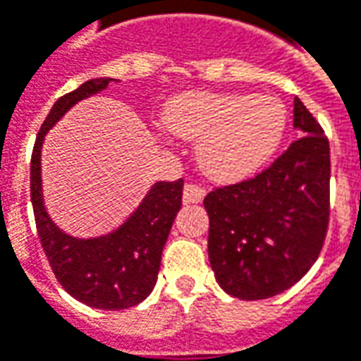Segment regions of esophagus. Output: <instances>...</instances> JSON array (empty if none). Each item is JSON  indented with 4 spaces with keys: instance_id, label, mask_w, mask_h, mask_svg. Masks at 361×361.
Segmentation results:
<instances>
[{
    "instance_id": "esophagus-1",
    "label": "esophagus",
    "mask_w": 361,
    "mask_h": 361,
    "mask_svg": "<svg viewBox=\"0 0 361 361\" xmlns=\"http://www.w3.org/2000/svg\"><path fill=\"white\" fill-rule=\"evenodd\" d=\"M205 197V190L200 188V185H191L188 183L183 188V203H201Z\"/></svg>"
}]
</instances>
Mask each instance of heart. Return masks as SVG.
Masks as SVG:
<instances>
[{
	"label": "heart",
	"mask_w": 361,
	"mask_h": 361,
	"mask_svg": "<svg viewBox=\"0 0 361 361\" xmlns=\"http://www.w3.org/2000/svg\"><path fill=\"white\" fill-rule=\"evenodd\" d=\"M164 126L200 142L197 161L213 181L247 180L273 158L286 130V110L271 97L245 92H183L171 98Z\"/></svg>",
	"instance_id": "obj_1"
}]
</instances>
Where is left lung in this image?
<instances>
[{"label": "left lung", "mask_w": 361, "mask_h": 361, "mask_svg": "<svg viewBox=\"0 0 361 361\" xmlns=\"http://www.w3.org/2000/svg\"><path fill=\"white\" fill-rule=\"evenodd\" d=\"M294 128L304 136L252 180L205 195L207 252L227 294L263 300L284 293L314 264L330 215V144L294 98Z\"/></svg>", "instance_id": "8db88e82"}]
</instances>
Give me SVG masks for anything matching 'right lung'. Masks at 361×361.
Returning <instances> with one entry per match:
<instances>
[{
  "mask_svg": "<svg viewBox=\"0 0 361 361\" xmlns=\"http://www.w3.org/2000/svg\"><path fill=\"white\" fill-rule=\"evenodd\" d=\"M116 78L98 77L61 97L47 114L31 156V203L37 233L57 281L78 302L98 310H122L148 296L161 263L171 223L181 207L183 180L156 181L138 207L116 229L98 237H75L51 219L43 200L41 152L49 130L80 100L106 90Z\"/></svg>",
  "mask_w": 361,
  "mask_h": 361,
  "instance_id": "right-lung-1",
  "label": "right lung"
}]
</instances>
